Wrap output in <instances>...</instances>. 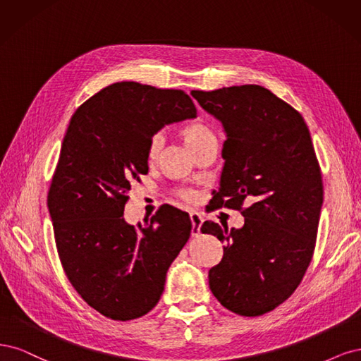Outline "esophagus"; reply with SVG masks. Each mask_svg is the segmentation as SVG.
Masks as SVG:
<instances>
[{
	"mask_svg": "<svg viewBox=\"0 0 361 361\" xmlns=\"http://www.w3.org/2000/svg\"><path fill=\"white\" fill-rule=\"evenodd\" d=\"M190 222H192V235H200L201 234V225H202V216L196 212H190L189 214Z\"/></svg>",
	"mask_w": 361,
	"mask_h": 361,
	"instance_id": "1",
	"label": "esophagus"
}]
</instances>
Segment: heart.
<instances>
[{"mask_svg":"<svg viewBox=\"0 0 361 361\" xmlns=\"http://www.w3.org/2000/svg\"><path fill=\"white\" fill-rule=\"evenodd\" d=\"M181 135L184 137L185 144L189 145V148L192 151L200 145H202L204 142L210 141V139H216V135H214L212 127L207 126L202 121H195V123L184 126L181 130ZM161 145H164V135L159 132V133H154L153 136H151L149 142H148V151H147L149 160L157 157ZM178 195H180V197H183V200L188 202H192L195 200V195L190 190H181V192H178Z\"/></svg>","mask_w":361,"mask_h":361,"instance_id":"1","label":"heart"}]
</instances>
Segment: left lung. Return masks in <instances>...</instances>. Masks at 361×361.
Instances as JSON below:
<instances>
[{
	"label": "left lung",
	"instance_id": "1",
	"mask_svg": "<svg viewBox=\"0 0 361 361\" xmlns=\"http://www.w3.org/2000/svg\"><path fill=\"white\" fill-rule=\"evenodd\" d=\"M192 96L226 132L213 207L244 216L240 229L201 226L225 243L208 283L228 310L259 317L294 293L315 250L324 190L310 133L298 111L261 85Z\"/></svg>",
	"mask_w": 361,
	"mask_h": 361
}]
</instances>
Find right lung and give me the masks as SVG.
<instances>
[{"instance_id":"1","label":"right lung","mask_w":361,"mask_h":361,"mask_svg":"<svg viewBox=\"0 0 361 361\" xmlns=\"http://www.w3.org/2000/svg\"><path fill=\"white\" fill-rule=\"evenodd\" d=\"M195 117L183 90L117 82L80 104L68 124L48 208L67 279L103 317L130 321L153 309L190 237L189 214L168 204L145 225L123 214L130 183L148 173L151 136Z\"/></svg>"}]
</instances>
